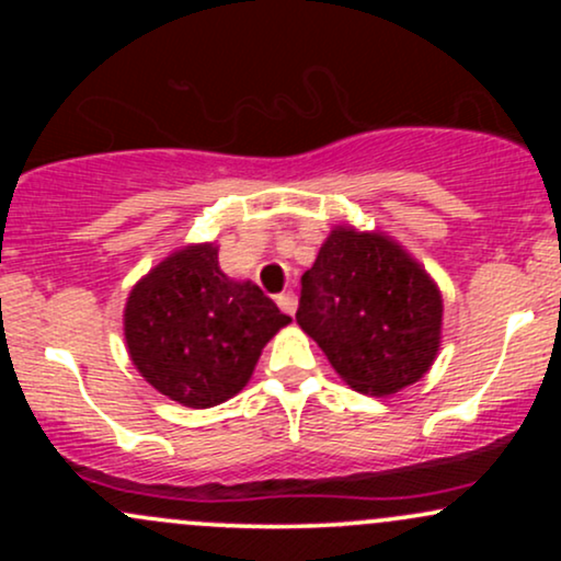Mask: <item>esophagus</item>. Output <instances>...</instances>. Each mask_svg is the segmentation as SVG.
Here are the masks:
<instances>
[{
    "mask_svg": "<svg viewBox=\"0 0 561 561\" xmlns=\"http://www.w3.org/2000/svg\"><path fill=\"white\" fill-rule=\"evenodd\" d=\"M276 306L285 313H289V317H295V311H298V298H295V293H282L276 295Z\"/></svg>",
    "mask_w": 561,
    "mask_h": 561,
    "instance_id": "34e87169",
    "label": "esophagus"
}]
</instances>
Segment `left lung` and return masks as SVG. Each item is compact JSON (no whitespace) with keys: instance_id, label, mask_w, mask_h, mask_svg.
I'll use <instances>...</instances> for the list:
<instances>
[{"instance_id":"left-lung-1","label":"left lung","mask_w":561,"mask_h":561,"mask_svg":"<svg viewBox=\"0 0 561 561\" xmlns=\"http://www.w3.org/2000/svg\"><path fill=\"white\" fill-rule=\"evenodd\" d=\"M300 285L295 319L353 390L390 396L433 366L440 289L388 234L334 227Z\"/></svg>"}]
</instances>
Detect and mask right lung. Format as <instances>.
Listing matches in <instances>:
<instances>
[{"label": "right lung", "instance_id": "add662e5", "mask_svg": "<svg viewBox=\"0 0 561 561\" xmlns=\"http://www.w3.org/2000/svg\"><path fill=\"white\" fill-rule=\"evenodd\" d=\"M287 313L253 282H234L218 266L214 242L186 244L141 276L128 293V356L158 392L190 409L237 396L263 345Z\"/></svg>", "mask_w": 561, "mask_h": 561}]
</instances>
